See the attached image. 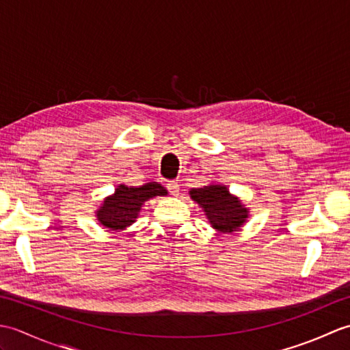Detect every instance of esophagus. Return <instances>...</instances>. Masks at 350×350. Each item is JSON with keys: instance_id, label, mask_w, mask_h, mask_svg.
<instances>
[{"instance_id": "obj_1", "label": "esophagus", "mask_w": 350, "mask_h": 350, "mask_svg": "<svg viewBox=\"0 0 350 350\" xmlns=\"http://www.w3.org/2000/svg\"><path fill=\"white\" fill-rule=\"evenodd\" d=\"M167 188H168V191H170V194L171 196H179V183H177V182H168L167 183Z\"/></svg>"}]
</instances>
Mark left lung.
<instances>
[{
    "mask_svg": "<svg viewBox=\"0 0 350 350\" xmlns=\"http://www.w3.org/2000/svg\"><path fill=\"white\" fill-rule=\"evenodd\" d=\"M189 197L202 207L212 228L221 233L237 232L250 218V209L239 197L233 196L226 185L209 183L203 188H192Z\"/></svg>",
    "mask_w": 350,
    "mask_h": 350,
    "instance_id": "obj_1",
    "label": "left lung"
}]
</instances>
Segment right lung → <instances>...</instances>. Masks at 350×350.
I'll return each mask as SVG.
<instances>
[{
	"label": "right lung",
	"instance_id": "right-lung-1",
	"mask_svg": "<svg viewBox=\"0 0 350 350\" xmlns=\"http://www.w3.org/2000/svg\"><path fill=\"white\" fill-rule=\"evenodd\" d=\"M168 191L158 182H148L141 187H128L120 183L114 189V194L103 198L96 218L103 228L111 232H122L137 221L141 207L154 197H165Z\"/></svg>",
	"mask_w": 350,
	"mask_h": 350
}]
</instances>
